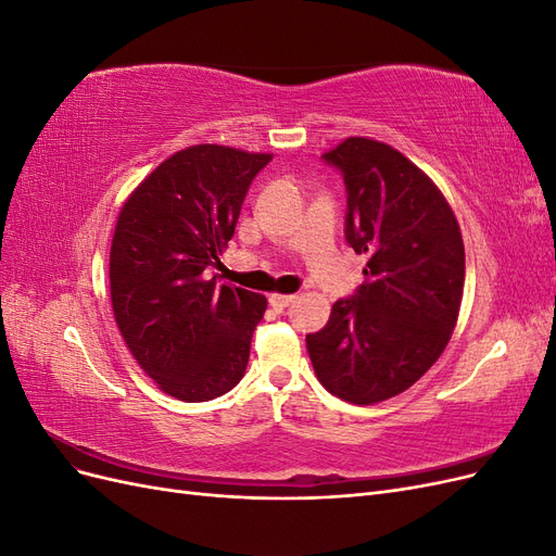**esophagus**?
Returning a JSON list of instances; mask_svg holds the SVG:
<instances>
[{"instance_id": "34e87169", "label": "esophagus", "mask_w": 556, "mask_h": 556, "mask_svg": "<svg viewBox=\"0 0 556 556\" xmlns=\"http://www.w3.org/2000/svg\"><path fill=\"white\" fill-rule=\"evenodd\" d=\"M294 301H296L294 294H271V296H268V304H271L276 311L288 308L290 304H294Z\"/></svg>"}]
</instances>
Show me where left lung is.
<instances>
[{
  "mask_svg": "<svg viewBox=\"0 0 556 556\" xmlns=\"http://www.w3.org/2000/svg\"><path fill=\"white\" fill-rule=\"evenodd\" d=\"M323 160L345 182V241L368 262L306 348L327 392L371 406L443 355L464 294L462 229L435 182L392 146L350 137Z\"/></svg>",
  "mask_w": 556,
  "mask_h": 556,
  "instance_id": "obj_1",
  "label": "left lung"
}]
</instances>
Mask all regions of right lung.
Returning <instances> with one entry per match:
<instances>
[{"mask_svg": "<svg viewBox=\"0 0 556 556\" xmlns=\"http://www.w3.org/2000/svg\"><path fill=\"white\" fill-rule=\"evenodd\" d=\"M268 153L201 143L134 190L111 243L115 325L146 376L185 403L223 396L245 374L266 296L208 278Z\"/></svg>", "mask_w": 556, "mask_h": 556, "instance_id": "1", "label": "right lung"}]
</instances>
